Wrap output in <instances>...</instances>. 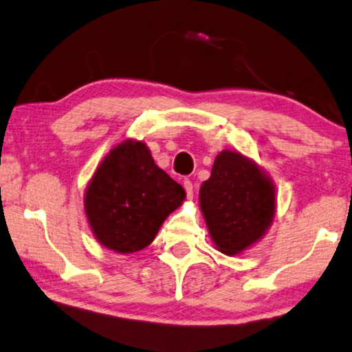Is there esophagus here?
I'll return each instance as SVG.
<instances>
[{"label": "esophagus", "instance_id": "1", "mask_svg": "<svg viewBox=\"0 0 352 352\" xmlns=\"http://www.w3.org/2000/svg\"><path fill=\"white\" fill-rule=\"evenodd\" d=\"M184 188H186L187 192V198H193V184L192 181H184Z\"/></svg>", "mask_w": 352, "mask_h": 352}]
</instances>
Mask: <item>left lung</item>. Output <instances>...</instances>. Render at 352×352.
<instances>
[{
	"instance_id": "obj_1",
	"label": "left lung",
	"mask_w": 352,
	"mask_h": 352,
	"mask_svg": "<svg viewBox=\"0 0 352 352\" xmlns=\"http://www.w3.org/2000/svg\"><path fill=\"white\" fill-rule=\"evenodd\" d=\"M199 206L214 244L237 255L261 239L275 214L272 182L255 162L223 151L199 190Z\"/></svg>"
}]
</instances>
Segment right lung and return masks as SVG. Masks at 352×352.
Segmentation results:
<instances>
[{
  "label": "right lung",
  "mask_w": 352,
  "mask_h": 352,
  "mask_svg": "<svg viewBox=\"0 0 352 352\" xmlns=\"http://www.w3.org/2000/svg\"><path fill=\"white\" fill-rule=\"evenodd\" d=\"M186 198L143 142L118 144L97 166L85 195L86 217L102 245L118 253L143 250Z\"/></svg>",
  "instance_id": "obj_1"
}]
</instances>
